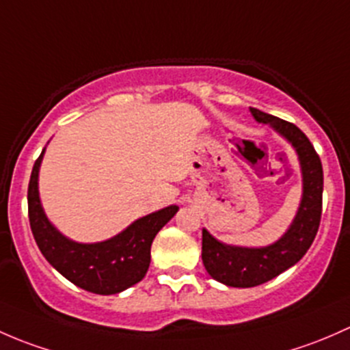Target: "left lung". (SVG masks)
Here are the masks:
<instances>
[{
	"label": "left lung",
	"mask_w": 350,
	"mask_h": 350,
	"mask_svg": "<svg viewBox=\"0 0 350 350\" xmlns=\"http://www.w3.org/2000/svg\"><path fill=\"white\" fill-rule=\"evenodd\" d=\"M256 121L271 124L297 150L304 175V197L293 224L278 243L268 247L226 246L202 230V261L208 275L236 288L262 284L297 265L312 246L322 217L323 170L322 161L310 139L293 122L250 107Z\"/></svg>",
	"instance_id": "1"
}]
</instances>
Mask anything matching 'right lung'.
Listing matches in <instances>:
<instances>
[{
	"instance_id": "obj_1",
	"label": "right lung",
	"mask_w": 350,
	"mask_h": 350,
	"mask_svg": "<svg viewBox=\"0 0 350 350\" xmlns=\"http://www.w3.org/2000/svg\"><path fill=\"white\" fill-rule=\"evenodd\" d=\"M45 151V150H43ZM35 160L28 183V219L38 250L46 261L75 286L97 295H114L145 278L151 259V243L178 207L153 212L104 243L79 244L64 237L43 214L38 199V168Z\"/></svg>"
}]
</instances>
